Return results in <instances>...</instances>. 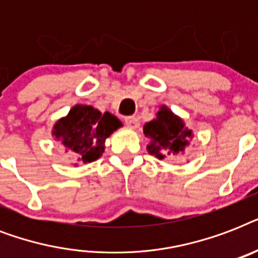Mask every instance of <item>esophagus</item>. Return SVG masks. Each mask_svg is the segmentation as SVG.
Returning a JSON list of instances; mask_svg holds the SVG:
<instances>
[{"mask_svg":"<svg viewBox=\"0 0 258 258\" xmlns=\"http://www.w3.org/2000/svg\"><path fill=\"white\" fill-rule=\"evenodd\" d=\"M124 123L127 127H130V128H138V127H139V120H138V117L135 116L124 117Z\"/></svg>","mask_w":258,"mask_h":258,"instance_id":"obj_1","label":"esophagus"}]
</instances>
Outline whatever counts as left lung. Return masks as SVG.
I'll list each match as a JSON object with an SVG mask.
<instances>
[{"label":"left lung","mask_w":258,"mask_h":258,"mask_svg":"<svg viewBox=\"0 0 258 258\" xmlns=\"http://www.w3.org/2000/svg\"><path fill=\"white\" fill-rule=\"evenodd\" d=\"M143 133L151 141L147 146L149 153L158 159L182 154L191 138V131L184 127L183 120L165 105L161 107L154 120L143 125Z\"/></svg>","instance_id":"obj_1"}]
</instances>
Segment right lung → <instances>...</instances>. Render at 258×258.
Wrapping results in <instances>:
<instances>
[{
    "mask_svg": "<svg viewBox=\"0 0 258 258\" xmlns=\"http://www.w3.org/2000/svg\"><path fill=\"white\" fill-rule=\"evenodd\" d=\"M119 127L120 120L112 113H101L91 105L79 104L53 125L52 134L78 161L87 163L100 157L105 139Z\"/></svg>",
    "mask_w": 258,
    "mask_h": 258,
    "instance_id": "add662e5",
    "label": "right lung"
}]
</instances>
